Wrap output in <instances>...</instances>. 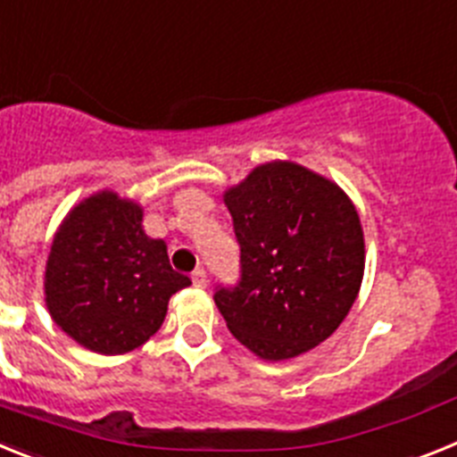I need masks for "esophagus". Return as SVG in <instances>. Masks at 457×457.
Here are the masks:
<instances>
[{
	"label": "esophagus",
	"mask_w": 457,
	"mask_h": 457,
	"mask_svg": "<svg viewBox=\"0 0 457 457\" xmlns=\"http://www.w3.org/2000/svg\"><path fill=\"white\" fill-rule=\"evenodd\" d=\"M190 278H193V285H195V287H206V283H209L204 269H195V271L190 273Z\"/></svg>",
	"instance_id": "esophagus-1"
}]
</instances>
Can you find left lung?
<instances>
[{"label":"left lung","instance_id":"left-lung-1","mask_svg":"<svg viewBox=\"0 0 457 457\" xmlns=\"http://www.w3.org/2000/svg\"><path fill=\"white\" fill-rule=\"evenodd\" d=\"M241 278L216 289L228 328L253 354L295 359L340 327L359 295L366 245L354 204L333 181L273 161L225 193Z\"/></svg>","mask_w":457,"mask_h":457}]
</instances>
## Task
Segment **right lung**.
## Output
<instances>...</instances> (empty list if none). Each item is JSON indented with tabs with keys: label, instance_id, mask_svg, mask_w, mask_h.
Instances as JSON below:
<instances>
[{
	"label": "right lung",
	"instance_id": "add662e5",
	"mask_svg": "<svg viewBox=\"0 0 457 457\" xmlns=\"http://www.w3.org/2000/svg\"><path fill=\"white\" fill-rule=\"evenodd\" d=\"M190 278L170 267L168 245L142 229V209L101 190L73 206L46 264L54 324L98 354H126L161 328L170 296Z\"/></svg>",
	"mask_w": 457,
	"mask_h": 457
}]
</instances>
